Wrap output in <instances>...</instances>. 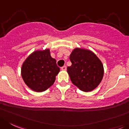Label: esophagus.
<instances>
[{
  "mask_svg": "<svg viewBox=\"0 0 129 129\" xmlns=\"http://www.w3.org/2000/svg\"><path fill=\"white\" fill-rule=\"evenodd\" d=\"M66 69H67V67H66V66H63V67H61V70L66 71Z\"/></svg>",
  "mask_w": 129,
  "mask_h": 129,
  "instance_id": "obj_1",
  "label": "esophagus"
}]
</instances>
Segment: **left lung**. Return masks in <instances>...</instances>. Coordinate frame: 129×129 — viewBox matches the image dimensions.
<instances>
[{"mask_svg":"<svg viewBox=\"0 0 129 129\" xmlns=\"http://www.w3.org/2000/svg\"><path fill=\"white\" fill-rule=\"evenodd\" d=\"M72 65L67 73L72 83L83 92L97 87L104 76V67L100 59L92 51L75 48L69 56Z\"/></svg>","mask_w":129,"mask_h":129,"instance_id":"1","label":"left lung"}]
</instances>
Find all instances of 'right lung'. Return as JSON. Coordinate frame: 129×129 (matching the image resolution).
Returning a JSON list of instances; mask_svg holds the SVG:
<instances>
[{
    "mask_svg": "<svg viewBox=\"0 0 129 129\" xmlns=\"http://www.w3.org/2000/svg\"><path fill=\"white\" fill-rule=\"evenodd\" d=\"M60 68L49 49L37 50L26 58L21 67V76L27 86L35 92H41L55 81Z\"/></svg>",
    "mask_w": 129,
    "mask_h": 129,
    "instance_id": "obj_1",
    "label": "right lung"
}]
</instances>
